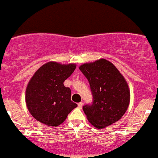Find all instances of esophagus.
<instances>
[{
    "label": "esophagus",
    "mask_w": 158,
    "mask_h": 158,
    "mask_svg": "<svg viewBox=\"0 0 158 158\" xmlns=\"http://www.w3.org/2000/svg\"><path fill=\"white\" fill-rule=\"evenodd\" d=\"M82 105H83L82 102H80V103H78V104H77V106H78L79 108H81V107H82Z\"/></svg>",
    "instance_id": "esophagus-1"
}]
</instances>
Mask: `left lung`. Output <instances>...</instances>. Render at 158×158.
Here are the masks:
<instances>
[{"instance_id":"1","label":"left lung","mask_w":158,"mask_h":158,"mask_svg":"<svg viewBox=\"0 0 158 158\" xmlns=\"http://www.w3.org/2000/svg\"><path fill=\"white\" fill-rule=\"evenodd\" d=\"M90 84L93 101L83 106L87 120L104 128L121 119L128 107L130 90L122 74L105 59L84 64L79 68Z\"/></svg>"}]
</instances>
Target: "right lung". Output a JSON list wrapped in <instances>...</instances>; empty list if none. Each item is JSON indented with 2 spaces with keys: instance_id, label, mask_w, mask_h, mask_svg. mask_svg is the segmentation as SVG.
Wrapping results in <instances>:
<instances>
[{
  "instance_id": "obj_1",
  "label": "right lung",
  "mask_w": 158,
  "mask_h": 158,
  "mask_svg": "<svg viewBox=\"0 0 158 158\" xmlns=\"http://www.w3.org/2000/svg\"><path fill=\"white\" fill-rule=\"evenodd\" d=\"M75 68L74 64L48 62L36 71L27 87L25 100L28 110L37 121L57 127L77 107L71 100V89L64 85Z\"/></svg>"
}]
</instances>
